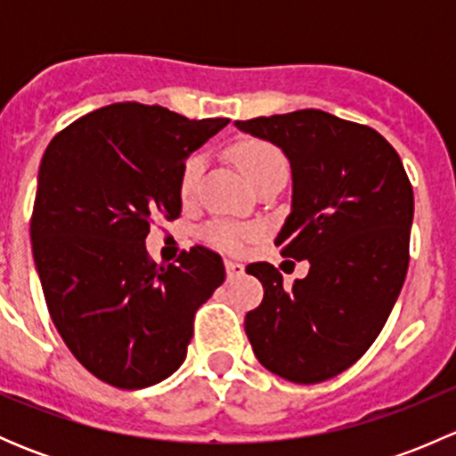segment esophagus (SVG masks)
<instances>
[{
  "label": "esophagus",
  "mask_w": 456,
  "mask_h": 456,
  "mask_svg": "<svg viewBox=\"0 0 456 456\" xmlns=\"http://www.w3.org/2000/svg\"><path fill=\"white\" fill-rule=\"evenodd\" d=\"M224 271H227L229 280L240 278V275L245 273V265H240V262H233V260H224Z\"/></svg>",
  "instance_id": "esophagus-1"
}]
</instances>
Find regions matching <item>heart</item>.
Wrapping results in <instances>:
<instances>
[{
    "instance_id": "1",
    "label": "heart",
    "mask_w": 456,
    "mask_h": 456,
    "mask_svg": "<svg viewBox=\"0 0 456 456\" xmlns=\"http://www.w3.org/2000/svg\"><path fill=\"white\" fill-rule=\"evenodd\" d=\"M233 159H236L238 167L242 169V174H245L251 185H257L262 178L271 176V174L287 172V159L269 141L245 139L236 142L233 145ZM202 172H205V156L200 151L187 156L181 167V176H178V194H181L183 200L194 199L196 190L200 185ZM202 236L209 245L236 254V251L245 249L247 242L260 236V227L257 224L232 223V220H214V223L202 229Z\"/></svg>"
}]
</instances>
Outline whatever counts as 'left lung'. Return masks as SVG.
<instances>
[{
  "label": "left lung",
  "instance_id": "obj_1",
  "mask_svg": "<svg viewBox=\"0 0 456 456\" xmlns=\"http://www.w3.org/2000/svg\"><path fill=\"white\" fill-rule=\"evenodd\" d=\"M282 147L291 214L275 245L309 260L291 289L269 262L247 266L265 287L245 330L265 369L317 384L355 364L384 329L411 262L415 199L402 159L379 132L322 110L236 121Z\"/></svg>",
  "mask_w": 456,
  "mask_h": 456
}]
</instances>
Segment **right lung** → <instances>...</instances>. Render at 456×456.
I'll list each match as a JSON object with an SVG mask.
<instances>
[{"label": "right lung", "mask_w": 456, "mask_h": 456, "mask_svg": "<svg viewBox=\"0 0 456 456\" xmlns=\"http://www.w3.org/2000/svg\"><path fill=\"white\" fill-rule=\"evenodd\" d=\"M227 123L126 101L45 147L30 218L37 273L66 346L105 384L136 390L172 375L196 311L224 282L216 251L196 245L165 266L145 238L154 218L181 216L183 163Z\"/></svg>", "instance_id": "add662e5"}]
</instances>
